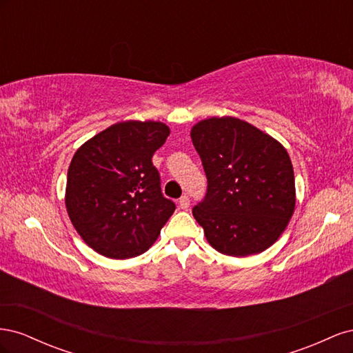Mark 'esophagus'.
I'll return each instance as SVG.
<instances>
[{"label": "esophagus", "mask_w": 353, "mask_h": 353, "mask_svg": "<svg viewBox=\"0 0 353 353\" xmlns=\"http://www.w3.org/2000/svg\"><path fill=\"white\" fill-rule=\"evenodd\" d=\"M178 205H179V208H181V209L187 210V209H188V206H190V199H188V196H187V194L181 196V199H179V201H178Z\"/></svg>", "instance_id": "esophagus-1"}]
</instances>
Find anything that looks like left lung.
I'll return each instance as SVG.
<instances>
[{"label": "left lung", "instance_id": "1", "mask_svg": "<svg viewBox=\"0 0 353 353\" xmlns=\"http://www.w3.org/2000/svg\"><path fill=\"white\" fill-rule=\"evenodd\" d=\"M208 190L193 208L212 248L228 256L268 249L290 221L294 174L285 148L236 117H210L193 126Z\"/></svg>", "mask_w": 353, "mask_h": 353}]
</instances>
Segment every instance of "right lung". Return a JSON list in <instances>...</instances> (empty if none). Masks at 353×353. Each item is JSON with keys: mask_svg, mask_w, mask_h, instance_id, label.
<instances>
[{"mask_svg": "<svg viewBox=\"0 0 353 353\" xmlns=\"http://www.w3.org/2000/svg\"><path fill=\"white\" fill-rule=\"evenodd\" d=\"M169 135L162 122L126 121L109 126L74 153L66 208L90 248L112 259L144 253L175 210L163 196L152 157Z\"/></svg>", "mask_w": 353, "mask_h": 353, "instance_id": "1", "label": "right lung"}]
</instances>
